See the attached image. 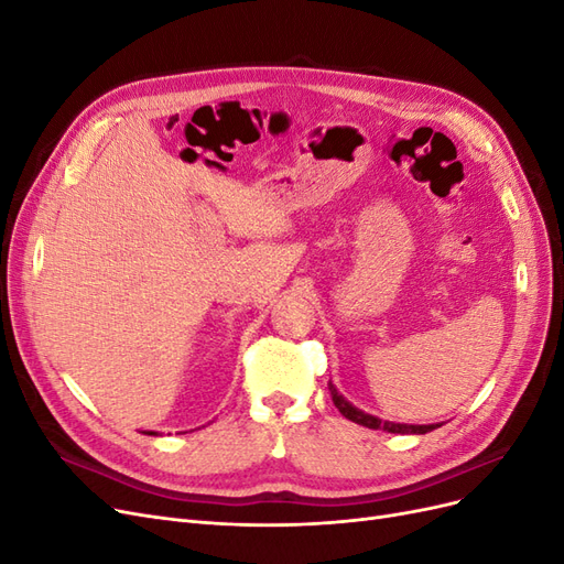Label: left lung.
Masks as SVG:
<instances>
[{
    "mask_svg": "<svg viewBox=\"0 0 564 564\" xmlns=\"http://www.w3.org/2000/svg\"><path fill=\"white\" fill-rule=\"evenodd\" d=\"M329 392H332V400L336 404V409L340 414H344L348 421L352 423H360L365 429H373V431H386V433H400V435H425L435 429H440L442 423H429V425H414V423H395V421H383L379 416H371L362 409H357L355 404H350L340 392L336 390V386L329 381Z\"/></svg>",
    "mask_w": 564,
    "mask_h": 564,
    "instance_id": "8db88e82",
    "label": "left lung"
}]
</instances>
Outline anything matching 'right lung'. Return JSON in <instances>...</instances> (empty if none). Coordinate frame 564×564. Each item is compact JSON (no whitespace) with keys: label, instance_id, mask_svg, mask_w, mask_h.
I'll return each mask as SVG.
<instances>
[{"label":"right lung","instance_id":"obj_1","mask_svg":"<svg viewBox=\"0 0 564 564\" xmlns=\"http://www.w3.org/2000/svg\"><path fill=\"white\" fill-rule=\"evenodd\" d=\"M143 433H145V435H158L155 431H143Z\"/></svg>","mask_w":564,"mask_h":564}]
</instances>
